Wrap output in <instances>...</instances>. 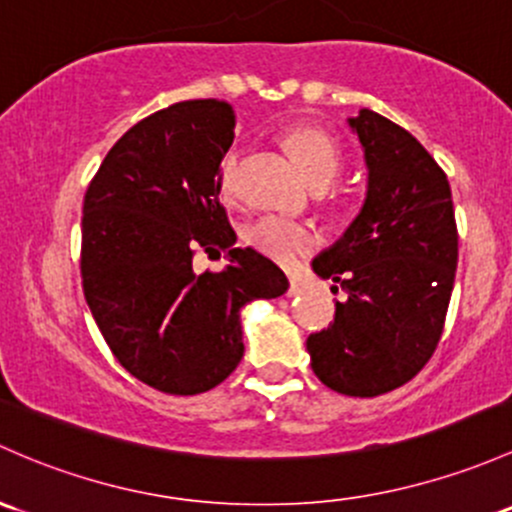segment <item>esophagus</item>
Returning <instances> with one entry per match:
<instances>
[{
  "label": "esophagus",
  "mask_w": 512,
  "mask_h": 512,
  "mask_svg": "<svg viewBox=\"0 0 512 512\" xmlns=\"http://www.w3.org/2000/svg\"><path fill=\"white\" fill-rule=\"evenodd\" d=\"M304 292V287H301V282L297 277L289 279V297H299V294Z\"/></svg>",
  "instance_id": "esophagus-1"
}]
</instances>
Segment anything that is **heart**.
<instances>
[{"label": "heart", "instance_id": "heart-1", "mask_svg": "<svg viewBox=\"0 0 512 512\" xmlns=\"http://www.w3.org/2000/svg\"><path fill=\"white\" fill-rule=\"evenodd\" d=\"M284 147H287L289 157L297 164L299 174L304 176L306 184L319 188V191L336 184L338 176L343 174V166H346L343 149L338 147L336 139L324 132V129H292L284 137ZM238 161V152H228L223 164H220L218 188L225 201H233L235 198ZM245 240L255 250L265 252L267 257L284 262V265H289V262H294L301 255H309L319 245V235H316V230L309 223L284 218V215H262V218H257L255 223H250L245 228Z\"/></svg>", "mask_w": 512, "mask_h": 512}]
</instances>
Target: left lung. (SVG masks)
I'll list each match as a JSON object with an SVG mask.
<instances>
[{
	"instance_id": "1",
	"label": "left lung",
	"mask_w": 512,
	"mask_h": 512,
	"mask_svg": "<svg viewBox=\"0 0 512 512\" xmlns=\"http://www.w3.org/2000/svg\"><path fill=\"white\" fill-rule=\"evenodd\" d=\"M348 125L363 144L368 193L343 238L311 262L346 299L306 351L326 387L375 397L410 383L437 351L459 233L446 174L407 129L373 110Z\"/></svg>"
}]
</instances>
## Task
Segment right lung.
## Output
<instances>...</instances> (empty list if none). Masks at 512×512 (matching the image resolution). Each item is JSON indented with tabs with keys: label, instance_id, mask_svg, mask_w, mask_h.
<instances>
[{
	"label": "right lung",
	"instance_id": "1",
	"mask_svg": "<svg viewBox=\"0 0 512 512\" xmlns=\"http://www.w3.org/2000/svg\"><path fill=\"white\" fill-rule=\"evenodd\" d=\"M233 129L228 102H176L129 127L85 191V301L122 368L166 395L223 383L245 353L242 306L289 289L272 260L235 247L218 201ZM196 249L231 265L198 275Z\"/></svg>",
	"mask_w": 512,
	"mask_h": 512
}]
</instances>
